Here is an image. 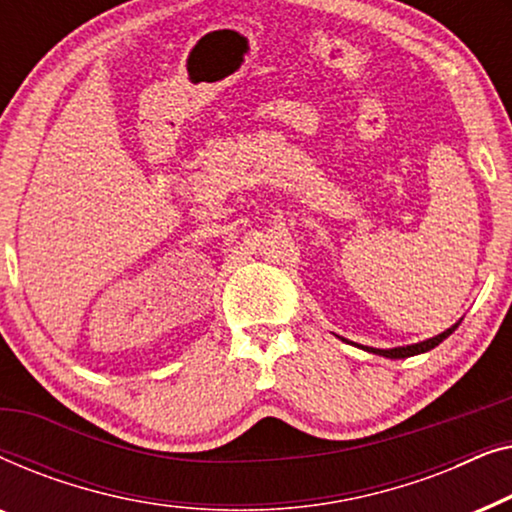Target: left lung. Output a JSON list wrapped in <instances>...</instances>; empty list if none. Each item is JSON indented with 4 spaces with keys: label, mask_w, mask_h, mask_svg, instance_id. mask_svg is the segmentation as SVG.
<instances>
[{
    "label": "left lung",
    "mask_w": 512,
    "mask_h": 512,
    "mask_svg": "<svg viewBox=\"0 0 512 512\" xmlns=\"http://www.w3.org/2000/svg\"><path fill=\"white\" fill-rule=\"evenodd\" d=\"M461 324V319L457 321V324H452L447 331L433 335V338L429 340H422V342H415V345H405V347H391V349H377V347H363L366 352H373V354H380V356H387V359H408V356H417V354H424V352H431L433 347H438L440 342H443L445 338H450V335L457 331Z\"/></svg>",
    "instance_id": "left-lung-1"
}]
</instances>
